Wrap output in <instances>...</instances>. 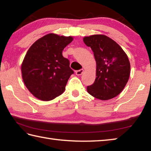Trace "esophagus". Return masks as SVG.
I'll return each instance as SVG.
<instances>
[{
	"mask_svg": "<svg viewBox=\"0 0 151 151\" xmlns=\"http://www.w3.org/2000/svg\"><path fill=\"white\" fill-rule=\"evenodd\" d=\"M83 72H84V70L83 69H80V70H76V75H78V76L81 75L83 73Z\"/></svg>",
	"mask_w": 151,
	"mask_h": 151,
	"instance_id": "1",
	"label": "esophagus"
}]
</instances>
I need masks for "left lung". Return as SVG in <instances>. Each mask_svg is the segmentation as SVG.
Listing matches in <instances>:
<instances>
[{
    "label": "left lung",
    "instance_id": "1",
    "mask_svg": "<svg viewBox=\"0 0 151 151\" xmlns=\"http://www.w3.org/2000/svg\"><path fill=\"white\" fill-rule=\"evenodd\" d=\"M83 41L93 51L96 63L95 81L87 86V92L103 101L116 96L129 78L131 65L127 54L115 41L105 35L86 37Z\"/></svg>",
    "mask_w": 151,
    "mask_h": 151
}]
</instances>
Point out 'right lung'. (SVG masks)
<instances>
[{
	"mask_svg": "<svg viewBox=\"0 0 151 151\" xmlns=\"http://www.w3.org/2000/svg\"><path fill=\"white\" fill-rule=\"evenodd\" d=\"M73 37L48 34L37 40L28 50L22 63L24 83L40 100L48 101L60 95L74 71L63 50Z\"/></svg>",
	"mask_w": 151,
	"mask_h": 151,
	"instance_id": "obj_1",
	"label": "right lung"
}]
</instances>
